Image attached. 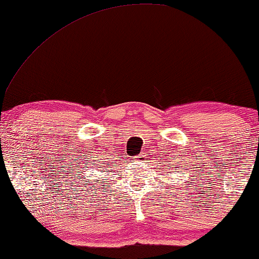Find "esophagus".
<instances>
[{
  "label": "esophagus",
  "instance_id": "esophagus-1",
  "mask_svg": "<svg viewBox=\"0 0 259 259\" xmlns=\"http://www.w3.org/2000/svg\"><path fill=\"white\" fill-rule=\"evenodd\" d=\"M135 158V161H142V159L144 158V156H137V157H134Z\"/></svg>",
  "mask_w": 259,
  "mask_h": 259
}]
</instances>
